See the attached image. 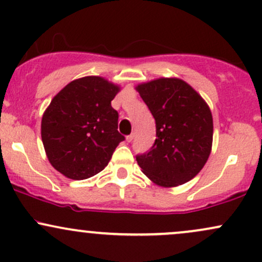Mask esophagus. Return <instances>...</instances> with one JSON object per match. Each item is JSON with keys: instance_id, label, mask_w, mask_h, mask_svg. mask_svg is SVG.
<instances>
[{"instance_id": "obj_1", "label": "esophagus", "mask_w": 262, "mask_h": 262, "mask_svg": "<svg viewBox=\"0 0 262 262\" xmlns=\"http://www.w3.org/2000/svg\"><path fill=\"white\" fill-rule=\"evenodd\" d=\"M133 139H134V133H132L130 135H128V137H127V141H128V143H130V141L133 140Z\"/></svg>"}]
</instances>
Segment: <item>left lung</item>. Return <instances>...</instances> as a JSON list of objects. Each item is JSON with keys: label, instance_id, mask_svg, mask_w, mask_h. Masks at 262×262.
Here are the masks:
<instances>
[{"label": "left lung", "instance_id": "1", "mask_svg": "<svg viewBox=\"0 0 262 262\" xmlns=\"http://www.w3.org/2000/svg\"><path fill=\"white\" fill-rule=\"evenodd\" d=\"M151 112L156 139L149 151L137 155L143 173L156 185L175 187L203 169L213 140L208 104L180 79H161L137 86Z\"/></svg>", "mask_w": 262, "mask_h": 262}]
</instances>
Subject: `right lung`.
Wrapping results in <instances>:
<instances>
[{
  "label": "right lung",
  "instance_id": "right-lung-1",
  "mask_svg": "<svg viewBox=\"0 0 262 262\" xmlns=\"http://www.w3.org/2000/svg\"><path fill=\"white\" fill-rule=\"evenodd\" d=\"M119 86L100 76L68 83L50 102L41 118V140L48 160L71 180L101 172L124 137L118 112L111 102Z\"/></svg>",
  "mask_w": 262,
  "mask_h": 262
}]
</instances>
